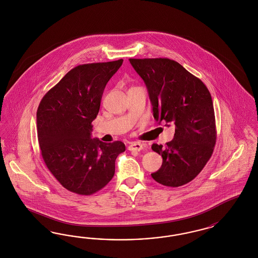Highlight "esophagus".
I'll use <instances>...</instances> for the list:
<instances>
[{"instance_id":"34e87169","label":"esophagus","mask_w":258,"mask_h":258,"mask_svg":"<svg viewBox=\"0 0 258 258\" xmlns=\"http://www.w3.org/2000/svg\"><path fill=\"white\" fill-rule=\"evenodd\" d=\"M127 150L131 151H140L143 150V146L142 144H140V143H132L130 146H128V148H127Z\"/></svg>"}]
</instances>
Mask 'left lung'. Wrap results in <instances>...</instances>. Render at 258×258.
Masks as SVG:
<instances>
[{
    "instance_id": "left-lung-1",
    "label": "left lung",
    "mask_w": 258,
    "mask_h": 258,
    "mask_svg": "<svg viewBox=\"0 0 258 258\" xmlns=\"http://www.w3.org/2000/svg\"><path fill=\"white\" fill-rule=\"evenodd\" d=\"M130 62L146 84L154 119L175 125L170 142L151 146L163 158L151 177L167 187L183 186L199 174L213 154L216 131L211 93L202 81L173 60Z\"/></svg>"
}]
</instances>
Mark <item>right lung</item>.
Masks as SVG:
<instances>
[{"instance_id":"right-lung-1","label":"right lung","mask_w":258,"mask_h":258,"mask_svg":"<svg viewBox=\"0 0 258 258\" xmlns=\"http://www.w3.org/2000/svg\"><path fill=\"white\" fill-rule=\"evenodd\" d=\"M123 60L80 64L69 71L42 99L37 109V134L47 169L71 192L90 196L115 172L121 141L91 138L107 82Z\"/></svg>"}]
</instances>
